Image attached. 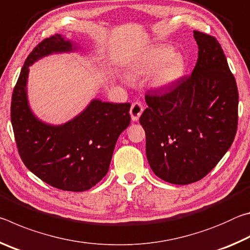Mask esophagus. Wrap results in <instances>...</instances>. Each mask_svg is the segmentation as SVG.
Instances as JSON below:
<instances>
[{"label": "esophagus", "mask_w": 250, "mask_h": 250, "mask_svg": "<svg viewBox=\"0 0 250 250\" xmlns=\"http://www.w3.org/2000/svg\"><path fill=\"white\" fill-rule=\"evenodd\" d=\"M143 112V105L141 104V103H133L131 104V108H130V116H131V119L133 121H138L139 118L142 115Z\"/></svg>", "instance_id": "34e87169"}]
</instances>
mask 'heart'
Segmentation results:
<instances>
[{
  "mask_svg": "<svg viewBox=\"0 0 250 250\" xmlns=\"http://www.w3.org/2000/svg\"><path fill=\"white\" fill-rule=\"evenodd\" d=\"M167 48H153L146 55L140 65L137 66L134 73L150 75L154 73V84L156 87H167L174 83L183 75L184 64L179 56H171Z\"/></svg>",
  "mask_w": 250,
  "mask_h": 250,
  "instance_id": "1",
  "label": "heart"
}]
</instances>
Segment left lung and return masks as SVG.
Wrapping results in <instances>:
<instances>
[{"label": "left lung", "instance_id": "1", "mask_svg": "<svg viewBox=\"0 0 250 250\" xmlns=\"http://www.w3.org/2000/svg\"><path fill=\"white\" fill-rule=\"evenodd\" d=\"M198 58L192 75L163 92H146L140 117L146 150L156 176L172 184L200 181L234 141L238 90L221 44L194 31Z\"/></svg>", "mask_w": 250, "mask_h": 250}]
</instances>
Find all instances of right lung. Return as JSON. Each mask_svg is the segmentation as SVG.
I'll use <instances>...</instances> for the list:
<instances>
[{"label": "right lung", "instance_id": "1", "mask_svg": "<svg viewBox=\"0 0 250 250\" xmlns=\"http://www.w3.org/2000/svg\"><path fill=\"white\" fill-rule=\"evenodd\" d=\"M73 49L69 41L56 34L32 50L12 95L11 121L19 154L29 171L56 188L83 192L107 174L118 138L130 125L131 104L95 99L65 125L37 119L27 103L28 67L52 53Z\"/></svg>", "mask_w": 250, "mask_h": 250}]
</instances>
